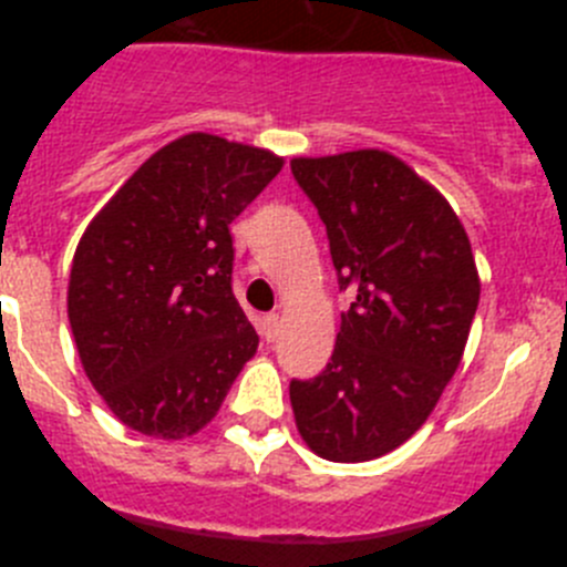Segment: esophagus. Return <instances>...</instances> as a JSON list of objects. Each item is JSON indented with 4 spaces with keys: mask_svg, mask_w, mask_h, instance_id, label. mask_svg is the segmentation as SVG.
Returning a JSON list of instances; mask_svg holds the SVG:
<instances>
[{
    "mask_svg": "<svg viewBox=\"0 0 567 567\" xmlns=\"http://www.w3.org/2000/svg\"><path fill=\"white\" fill-rule=\"evenodd\" d=\"M280 329V315L272 312L264 318V334H267V340H275V334H278Z\"/></svg>",
    "mask_w": 567,
    "mask_h": 567,
    "instance_id": "1",
    "label": "esophagus"
}]
</instances>
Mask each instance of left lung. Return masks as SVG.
I'll return each mask as SVG.
<instances>
[{"mask_svg":"<svg viewBox=\"0 0 567 567\" xmlns=\"http://www.w3.org/2000/svg\"><path fill=\"white\" fill-rule=\"evenodd\" d=\"M295 182L327 224L340 289L332 360L292 380L295 423L318 457L363 463L429 420L457 372L480 303L468 235L443 195L383 150L295 158Z\"/></svg>","mask_w":567,"mask_h":567,"instance_id":"8db88e82","label":"left lung"}]
</instances>
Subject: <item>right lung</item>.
<instances>
[{
	"label": "right lung",
	"instance_id": "add662e5",
	"mask_svg": "<svg viewBox=\"0 0 567 567\" xmlns=\"http://www.w3.org/2000/svg\"><path fill=\"white\" fill-rule=\"evenodd\" d=\"M284 167L269 150L189 133L153 153L90 221L68 318L110 412L158 440L218 414L258 349L233 295L238 218Z\"/></svg>",
	"mask_w": 567,
	"mask_h": 567
}]
</instances>
